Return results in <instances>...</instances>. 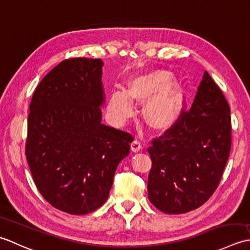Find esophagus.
I'll return each instance as SVG.
<instances>
[{
    "label": "esophagus",
    "mask_w": 250,
    "mask_h": 250,
    "mask_svg": "<svg viewBox=\"0 0 250 250\" xmlns=\"http://www.w3.org/2000/svg\"><path fill=\"white\" fill-rule=\"evenodd\" d=\"M130 147H131V151L132 152H139L141 150L142 146H141V144H140L139 140H134V141L131 142Z\"/></svg>",
    "instance_id": "obj_1"
}]
</instances>
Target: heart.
I'll return each mask as SVG.
<instances>
[{
  "label": "heart",
  "instance_id": "b5f03b06",
  "mask_svg": "<svg viewBox=\"0 0 250 250\" xmlns=\"http://www.w3.org/2000/svg\"><path fill=\"white\" fill-rule=\"evenodd\" d=\"M168 71L154 70L132 75L127 88L112 90L106 110L111 120L122 124L134 113V103L144 104L145 122L154 130H167L179 120L185 104V87L179 81H171Z\"/></svg>",
  "mask_w": 250,
  "mask_h": 250
}]
</instances>
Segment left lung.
I'll list each match as a JSON object with an SVG mask.
<instances>
[{"label": "left lung", "instance_id": "left-lung-1", "mask_svg": "<svg viewBox=\"0 0 250 250\" xmlns=\"http://www.w3.org/2000/svg\"><path fill=\"white\" fill-rule=\"evenodd\" d=\"M230 150V106L205 71L190 110L147 147L150 202L165 213L202 206L218 188Z\"/></svg>", "mask_w": 250, "mask_h": 250}]
</instances>
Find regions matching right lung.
Wrapping results in <instances>:
<instances>
[{"instance_id":"obj_1","label":"right lung","mask_w":250,"mask_h":250,"mask_svg":"<svg viewBox=\"0 0 250 250\" xmlns=\"http://www.w3.org/2000/svg\"><path fill=\"white\" fill-rule=\"evenodd\" d=\"M101 59L61 61L30 104L25 156L33 181L53 207L86 215L108 200L116 167L129 154V132L101 123Z\"/></svg>"}]
</instances>
